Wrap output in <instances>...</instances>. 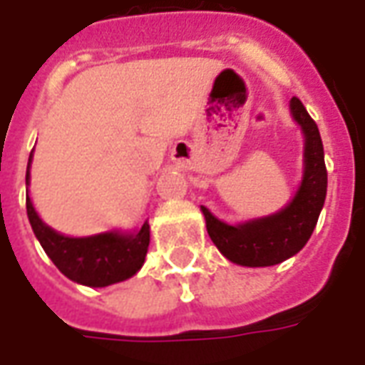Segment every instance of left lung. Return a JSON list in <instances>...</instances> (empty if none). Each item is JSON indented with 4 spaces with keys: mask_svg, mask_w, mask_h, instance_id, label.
I'll use <instances>...</instances> for the list:
<instances>
[{
    "mask_svg": "<svg viewBox=\"0 0 365 365\" xmlns=\"http://www.w3.org/2000/svg\"><path fill=\"white\" fill-rule=\"evenodd\" d=\"M291 115L305 135L303 152V180L297 193L282 211L262 219L227 225L219 221L207 207V232L227 260L248 268L275 266L287 260L307 245L319 221V215L327 197V166L322 150L321 133L297 97L291 99Z\"/></svg>",
    "mask_w": 365,
    "mask_h": 365,
    "instance_id": "1",
    "label": "left lung"
}]
</instances>
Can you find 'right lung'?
I'll return each instance as SVG.
<instances>
[{
    "label": "right lung",
    "instance_id": "obj_1",
    "mask_svg": "<svg viewBox=\"0 0 365 365\" xmlns=\"http://www.w3.org/2000/svg\"><path fill=\"white\" fill-rule=\"evenodd\" d=\"M33 158V152H31ZM27 166V185L29 168ZM27 215L35 237L44 248L46 256L68 279L88 287H107L111 283L125 282L143 268L150 245V225H144L135 232H101L93 237H64L48 225L33 207L27 193Z\"/></svg>",
    "mask_w": 365,
    "mask_h": 365
}]
</instances>
